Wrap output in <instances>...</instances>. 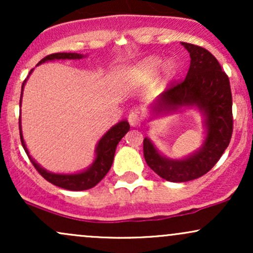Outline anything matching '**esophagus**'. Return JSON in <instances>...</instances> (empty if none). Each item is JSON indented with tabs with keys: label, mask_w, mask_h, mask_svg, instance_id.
Segmentation results:
<instances>
[{
	"label": "esophagus",
	"mask_w": 253,
	"mask_h": 253,
	"mask_svg": "<svg viewBox=\"0 0 253 253\" xmlns=\"http://www.w3.org/2000/svg\"><path fill=\"white\" fill-rule=\"evenodd\" d=\"M128 123L132 127H136V126H140V117H139L138 113L132 112L129 113L128 115Z\"/></svg>",
	"instance_id": "esophagus-1"
}]
</instances>
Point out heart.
<instances>
[{
    "label": "heart",
    "mask_w": 253,
    "mask_h": 253,
    "mask_svg": "<svg viewBox=\"0 0 253 253\" xmlns=\"http://www.w3.org/2000/svg\"><path fill=\"white\" fill-rule=\"evenodd\" d=\"M164 66V76L167 78H172L176 76L178 68L175 62H168L165 64L163 58L158 56H152L145 58L140 63H138L134 68L130 70V78L136 82H147L153 80L159 71Z\"/></svg>",
    "instance_id": "b5f03b06"
}]
</instances>
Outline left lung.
<instances>
[{"label":"left lung","instance_id":"8db88e82","mask_svg":"<svg viewBox=\"0 0 253 253\" xmlns=\"http://www.w3.org/2000/svg\"><path fill=\"white\" fill-rule=\"evenodd\" d=\"M189 52L190 66L184 81L162 92L151 103V118L196 109L202 117L205 139L200 149L181 159L162 155L144 138V157L158 176L170 182H188L207 173L227 149L233 132L232 92L227 75L206 48L181 42Z\"/></svg>","mask_w":253,"mask_h":253}]
</instances>
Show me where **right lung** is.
Segmentation results:
<instances>
[{
  "mask_svg": "<svg viewBox=\"0 0 253 253\" xmlns=\"http://www.w3.org/2000/svg\"><path fill=\"white\" fill-rule=\"evenodd\" d=\"M86 54H80V53H53L50 56H46L42 58L38 65L45 63V62H51V60H64V59H82L85 58ZM34 69H32L30 75L33 72ZM28 77L26 78L22 83L21 88V97H20V106L22 102V94H24V88L25 84L27 82ZM19 126H20V138H21V144L24 146V150L27 153L28 158L32 162V164L34 165V168L38 170V172L42 175L46 181H48L52 184L57 185V187L63 188V189H68L72 191H80V190H86L90 188L95 187L104 176L107 175L110 167H112L113 161H114V155L115 150L119 141L124 138L125 134L129 130V124L127 120L119 121L117 125H114L113 127L107 130L106 133L102 135V138L98 140L96 145V149H95V158L92 161V163L86 168L85 170L80 171V172L75 173H56L52 172V171H47L45 168H42V165L38 164L36 159H33V157L30 155V151H28L26 143L24 140V135H22V128H21V117L19 120Z\"/></svg>",
  "mask_w": 253,
  "mask_h": 253,
  "instance_id": "obj_1",
  "label": "right lung"
}]
</instances>
